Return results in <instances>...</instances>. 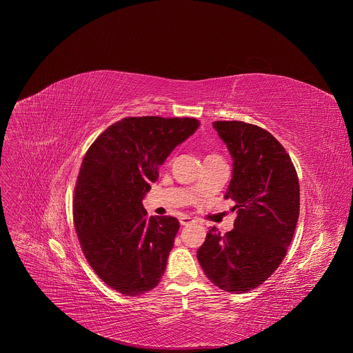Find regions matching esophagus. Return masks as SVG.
<instances>
[{"mask_svg": "<svg viewBox=\"0 0 353 353\" xmlns=\"http://www.w3.org/2000/svg\"><path fill=\"white\" fill-rule=\"evenodd\" d=\"M194 222V219L191 218V216H187V215H184V216H181L180 218V223L183 225V226H185V225H190V223H192Z\"/></svg>", "mask_w": 353, "mask_h": 353, "instance_id": "obj_1", "label": "esophagus"}]
</instances>
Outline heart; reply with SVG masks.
<instances>
[{
    "label": "heart",
    "mask_w": 353,
    "mask_h": 353,
    "mask_svg": "<svg viewBox=\"0 0 353 353\" xmlns=\"http://www.w3.org/2000/svg\"><path fill=\"white\" fill-rule=\"evenodd\" d=\"M210 157H216V155H210Z\"/></svg>",
    "instance_id": "1"
}]
</instances>
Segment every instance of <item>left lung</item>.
<instances>
[{
	"mask_svg": "<svg viewBox=\"0 0 353 353\" xmlns=\"http://www.w3.org/2000/svg\"><path fill=\"white\" fill-rule=\"evenodd\" d=\"M233 159L225 198L233 199L234 228L210 229L196 259L225 292L245 293L279 267L294 234L300 190L290 157L267 130L243 121H215Z\"/></svg>",
	"mask_w": 353,
	"mask_h": 353,
	"instance_id": "1",
	"label": "left lung"
}]
</instances>
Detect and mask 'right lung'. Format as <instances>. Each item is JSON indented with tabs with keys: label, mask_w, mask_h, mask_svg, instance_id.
Returning <instances> with one entry per match:
<instances>
[{
	"label": "right lung",
	"mask_w": 353,
	"mask_h": 353,
	"mask_svg": "<svg viewBox=\"0 0 353 353\" xmlns=\"http://www.w3.org/2000/svg\"><path fill=\"white\" fill-rule=\"evenodd\" d=\"M198 127L190 117H125L82 161L72 205L79 244L97 276L125 296L152 290L166 270L180 223L149 218L142 199L159 166Z\"/></svg>",
	"instance_id": "add662e5"
}]
</instances>
